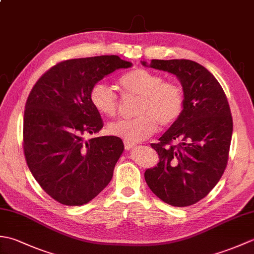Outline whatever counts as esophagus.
Listing matches in <instances>:
<instances>
[{"label":"esophagus","mask_w":254,"mask_h":254,"mask_svg":"<svg viewBox=\"0 0 254 254\" xmlns=\"http://www.w3.org/2000/svg\"><path fill=\"white\" fill-rule=\"evenodd\" d=\"M134 146H135V144H133V143H131V142L124 141V148H126V149H131V148H133Z\"/></svg>","instance_id":"obj_1"}]
</instances>
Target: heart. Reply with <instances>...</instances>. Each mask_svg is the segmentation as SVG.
<instances>
[{
	"label": "heart",
	"instance_id": "b5f03b06",
	"mask_svg": "<svg viewBox=\"0 0 254 254\" xmlns=\"http://www.w3.org/2000/svg\"><path fill=\"white\" fill-rule=\"evenodd\" d=\"M124 97H137L131 119L110 123L107 131L127 142H138L156 131L158 123L168 127L175 124L185 109V94L179 85L165 82L160 74L137 67L124 73L118 80ZM89 100L101 116L116 117L119 98L110 86L98 82L89 90Z\"/></svg>",
	"mask_w": 254,
	"mask_h": 254
}]
</instances>
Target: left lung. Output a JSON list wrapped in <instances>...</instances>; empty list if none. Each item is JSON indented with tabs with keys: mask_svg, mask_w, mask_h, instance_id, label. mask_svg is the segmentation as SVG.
Listing matches in <instances>:
<instances>
[{
	"mask_svg": "<svg viewBox=\"0 0 254 254\" xmlns=\"http://www.w3.org/2000/svg\"><path fill=\"white\" fill-rule=\"evenodd\" d=\"M149 66L180 79L185 109L159 142L150 144L159 161L145 171V181L161 201L189 206L212 191L227 166L233 135L229 104L217 79L201 64L182 59L152 60Z\"/></svg>",
	"mask_w": 254,
	"mask_h": 254,
	"instance_id": "1",
	"label": "left lung"
}]
</instances>
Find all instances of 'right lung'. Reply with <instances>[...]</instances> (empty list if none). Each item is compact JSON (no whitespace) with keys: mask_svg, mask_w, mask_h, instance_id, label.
<instances>
[{"mask_svg":"<svg viewBox=\"0 0 254 254\" xmlns=\"http://www.w3.org/2000/svg\"><path fill=\"white\" fill-rule=\"evenodd\" d=\"M131 65L118 56L72 59L53 65L32 87L24 111V154L32 176L57 202L84 205L112 179L124 146L117 136L83 139L104 127L89 90Z\"/></svg>","mask_w":254,"mask_h":254,"instance_id":"right-lung-1","label":"right lung"}]
</instances>
